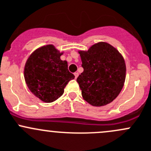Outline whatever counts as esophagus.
Segmentation results:
<instances>
[{"label": "esophagus", "mask_w": 151, "mask_h": 151, "mask_svg": "<svg viewBox=\"0 0 151 151\" xmlns=\"http://www.w3.org/2000/svg\"><path fill=\"white\" fill-rule=\"evenodd\" d=\"M74 76H75V78L77 79V77H78V76H79L78 72H75V73H74Z\"/></svg>", "instance_id": "obj_1"}]
</instances>
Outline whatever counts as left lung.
Listing matches in <instances>:
<instances>
[{"mask_svg":"<svg viewBox=\"0 0 151 151\" xmlns=\"http://www.w3.org/2000/svg\"><path fill=\"white\" fill-rule=\"evenodd\" d=\"M83 72L77 77L84 100L95 106L112 102L122 90L126 64L119 52L110 45L99 42L88 51L79 52Z\"/></svg>","mask_w":151,"mask_h":151,"instance_id":"8db88e82","label":"left lung"}]
</instances>
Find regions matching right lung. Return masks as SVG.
<instances>
[{"instance_id": "add662e5", "label": "right lung", "mask_w": 151, "mask_h": 151, "mask_svg": "<svg viewBox=\"0 0 151 151\" xmlns=\"http://www.w3.org/2000/svg\"><path fill=\"white\" fill-rule=\"evenodd\" d=\"M53 45H46L33 52L24 69L29 90L42 101L52 102L63 95L64 88L74 75L68 69L66 60Z\"/></svg>"}]
</instances>
